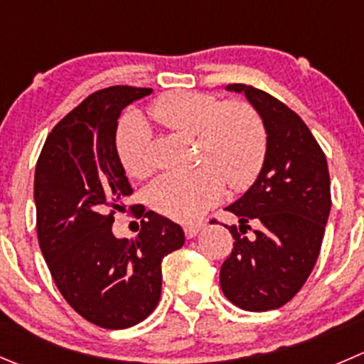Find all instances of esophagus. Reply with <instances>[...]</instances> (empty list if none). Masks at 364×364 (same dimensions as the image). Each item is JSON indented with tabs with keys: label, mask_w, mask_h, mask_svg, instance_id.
Here are the masks:
<instances>
[{
	"label": "esophagus",
	"mask_w": 364,
	"mask_h": 364,
	"mask_svg": "<svg viewBox=\"0 0 364 364\" xmlns=\"http://www.w3.org/2000/svg\"><path fill=\"white\" fill-rule=\"evenodd\" d=\"M203 228L204 224H186L185 225L186 238H193V236H197L200 231H203Z\"/></svg>",
	"instance_id": "34e87169"
}]
</instances>
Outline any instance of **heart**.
Returning a JSON list of instances; mask_svg holds the SVG:
<instances>
[{
  "label": "heart",
  "instance_id": "heart-1",
  "mask_svg": "<svg viewBox=\"0 0 364 364\" xmlns=\"http://www.w3.org/2000/svg\"><path fill=\"white\" fill-rule=\"evenodd\" d=\"M153 121L168 132L196 136L192 171L167 172L149 186V203L174 220L190 222L231 190H243L256 179L267 154V129L249 103H224L211 94H165L151 103ZM151 132L142 117L126 114L115 132V153L126 174L146 178L153 168Z\"/></svg>",
  "mask_w": 364,
  "mask_h": 364
}]
</instances>
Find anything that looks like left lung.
<instances>
[{
  "label": "left lung",
  "instance_id": "obj_1",
  "mask_svg": "<svg viewBox=\"0 0 364 364\" xmlns=\"http://www.w3.org/2000/svg\"><path fill=\"white\" fill-rule=\"evenodd\" d=\"M245 94L267 129V154L256 181L225 210L238 217L229 228L235 243L220 268L225 297L245 311L287 304L308 281L322 247L331 211L327 160L308 126L294 110L250 85ZM250 221L255 235H245Z\"/></svg>",
  "mask_w": 364,
  "mask_h": 364
}]
</instances>
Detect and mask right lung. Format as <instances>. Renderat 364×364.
Returning a JSON list of instances; mask_svg holds the SVG:
<instances>
[{"label":"right lung","mask_w":364,"mask_h":364,"mask_svg":"<svg viewBox=\"0 0 364 364\" xmlns=\"http://www.w3.org/2000/svg\"><path fill=\"white\" fill-rule=\"evenodd\" d=\"M151 88L108 87L53 128L35 167L42 256L70 308L103 329H128L161 295V261L185 243L181 225L147 211L135 238L112 232L133 192L115 153L121 112Z\"/></svg>","instance_id":"right-lung-1"}]
</instances>
